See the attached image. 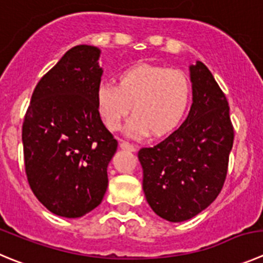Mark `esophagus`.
Listing matches in <instances>:
<instances>
[{
	"label": "esophagus",
	"instance_id": "34e87169",
	"mask_svg": "<svg viewBox=\"0 0 263 263\" xmlns=\"http://www.w3.org/2000/svg\"><path fill=\"white\" fill-rule=\"evenodd\" d=\"M119 146L122 149H124V151H128V152H135V151H136V146L132 145V144H129V143H127V141H120Z\"/></svg>",
	"mask_w": 263,
	"mask_h": 263
}]
</instances>
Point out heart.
I'll return each mask as SVG.
<instances>
[{
    "label": "heart",
    "instance_id": "heart-1",
    "mask_svg": "<svg viewBox=\"0 0 263 263\" xmlns=\"http://www.w3.org/2000/svg\"><path fill=\"white\" fill-rule=\"evenodd\" d=\"M191 98L187 73L156 65L134 66L120 73L117 85L101 83L96 92L98 112L110 131L120 129L132 106L127 134L134 139L173 131L187 114Z\"/></svg>",
    "mask_w": 263,
    "mask_h": 263
}]
</instances>
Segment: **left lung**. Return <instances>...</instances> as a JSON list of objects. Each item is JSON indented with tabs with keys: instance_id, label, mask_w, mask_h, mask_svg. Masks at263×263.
<instances>
[{
	"instance_id": "obj_1",
	"label": "left lung",
	"mask_w": 263,
	"mask_h": 263,
	"mask_svg": "<svg viewBox=\"0 0 263 263\" xmlns=\"http://www.w3.org/2000/svg\"><path fill=\"white\" fill-rule=\"evenodd\" d=\"M192 106L176 131L139 151L143 190L157 215L184 222L219 195L227 175L234 128L224 93L202 62L190 66Z\"/></svg>"
}]
</instances>
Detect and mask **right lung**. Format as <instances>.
<instances>
[{"label":"right lung","instance_id":"1","mask_svg":"<svg viewBox=\"0 0 263 263\" xmlns=\"http://www.w3.org/2000/svg\"><path fill=\"white\" fill-rule=\"evenodd\" d=\"M97 46L76 45L41 78L24 117L29 187L53 214L80 218L101 203L118 141L102 123L96 92L104 70Z\"/></svg>","mask_w":263,"mask_h":263}]
</instances>
